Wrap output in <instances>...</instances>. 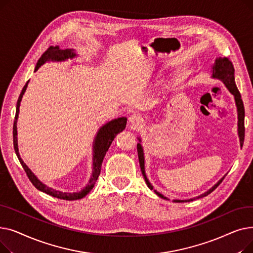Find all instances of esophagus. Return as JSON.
Listing matches in <instances>:
<instances>
[{
	"label": "esophagus",
	"instance_id": "esophagus-1",
	"mask_svg": "<svg viewBox=\"0 0 253 253\" xmlns=\"http://www.w3.org/2000/svg\"><path fill=\"white\" fill-rule=\"evenodd\" d=\"M142 118L140 115H137V114H133L132 116H130L129 118V123L131 124L132 127L134 128H138L139 126L142 125Z\"/></svg>",
	"mask_w": 253,
	"mask_h": 253
}]
</instances>
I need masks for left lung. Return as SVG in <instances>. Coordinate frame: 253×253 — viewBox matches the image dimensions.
I'll list each match as a JSON object with an SVG mask.
<instances>
[{"label":"left lung","mask_w":253,"mask_h":253,"mask_svg":"<svg viewBox=\"0 0 253 253\" xmlns=\"http://www.w3.org/2000/svg\"><path fill=\"white\" fill-rule=\"evenodd\" d=\"M234 73H235V69H234V65L232 63V61L227 58V57H219L216 58L214 61L213 66H212V77L215 78V79H219L221 81L224 83V85L227 86V88L230 90V92L232 94L235 96V100H236V104H237V110H238V131H239V137H240V142H241V147L243 145L244 142V137H245V127H244V117H245V111H244V104L241 98V94L240 92H239L236 83H235V78H234ZM140 140V139H139ZM137 153H138V159H139V165H140V169L142 172V175L143 178L147 182L148 187L153 190V185L150 183V181L148 180L147 176H145V172H144V158H143V152H142V148L140 143L137 144ZM224 177H222L215 185H213L209 191H207L206 193L200 195L197 198L194 199H189V200H173L174 202H190L195 200V199H199V198H202L205 196H208L210 193L213 192L218 185L220 184V182L223 180ZM157 195L161 198L167 199L165 198L163 195H161L160 193L156 192Z\"/></svg>","instance_id":"1"}]
</instances>
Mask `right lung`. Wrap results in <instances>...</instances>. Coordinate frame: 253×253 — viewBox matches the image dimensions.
<instances>
[{"label":"right lung","instance_id":"add662e5","mask_svg":"<svg viewBox=\"0 0 253 253\" xmlns=\"http://www.w3.org/2000/svg\"><path fill=\"white\" fill-rule=\"evenodd\" d=\"M75 56V53L73 52V50H61L59 49V47H49L43 54L42 56L39 58L37 66L35 69V72L38 71V69L41 66L42 64H44L46 61L48 60H55V61H61V60H65L68 58H73ZM28 87V83L24 85V87L21 90L20 95L18 97L17 100V104H16V115H15V121H14V125H13V144H14V150L15 153L18 157V160L21 164V166L23 167L26 175H28L29 179L31 180V182L35 185V187L43 193H46L52 197H55L58 199H61V200H69V201H73V200H78V199H82L83 197H85L92 189L94 187V183L96 182L99 174H100V169H101V164L103 161V158L108 152L109 148L111 147V144L114 140V138L116 137V135L120 132L123 131L126 127V123H127V119L126 118H118L113 120V121L109 122L108 124H105L104 126H102L98 133L96 135L95 138V142H94V158H93V173L92 176L88 182V184L86 185V188L83 189L82 191H80L79 193H62L56 190L50 189L48 187H46L45 184H43L41 181L38 180L37 177L32 173V171L29 169V167L26 166L23 161L21 160V158L19 157L18 154V149H17V131H16V121H17V117H18V113H19V105H20V101L22 98V95L24 94V91Z\"/></svg>","mask_w":253,"mask_h":253}]
</instances>
